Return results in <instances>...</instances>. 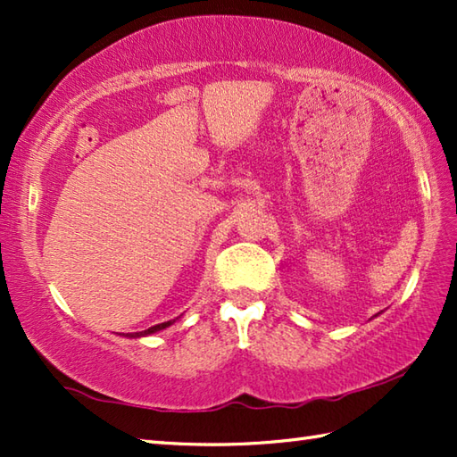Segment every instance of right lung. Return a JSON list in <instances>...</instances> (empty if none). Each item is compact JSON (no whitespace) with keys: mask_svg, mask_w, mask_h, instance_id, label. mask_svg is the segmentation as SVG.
Masks as SVG:
<instances>
[{"mask_svg":"<svg viewBox=\"0 0 457 457\" xmlns=\"http://www.w3.org/2000/svg\"><path fill=\"white\" fill-rule=\"evenodd\" d=\"M173 321H175V320H171V321H163V323H157V325H154V328H150V329L139 331V333H132V335H128V337H142V335H150V333H155V331H162V329H165V328H170V325H171Z\"/></svg>","mask_w":457,"mask_h":457,"instance_id":"obj_1","label":"right lung"}]
</instances>
